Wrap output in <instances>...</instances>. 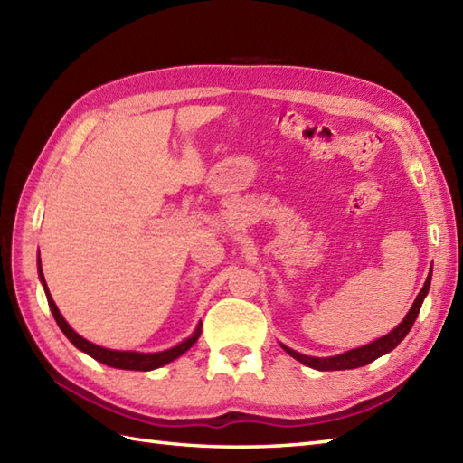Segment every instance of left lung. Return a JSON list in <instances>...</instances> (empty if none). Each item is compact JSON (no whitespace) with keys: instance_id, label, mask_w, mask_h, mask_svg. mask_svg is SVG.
<instances>
[{"instance_id":"8db88e82","label":"left lung","mask_w":463,"mask_h":463,"mask_svg":"<svg viewBox=\"0 0 463 463\" xmlns=\"http://www.w3.org/2000/svg\"><path fill=\"white\" fill-rule=\"evenodd\" d=\"M430 280H431V272L428 274V279L424 282V288L420 290L414 304H411L410 312L406 314V318L402 320L398 326L392 330L390 334H386V336L373 340V342L366 344V346L354 348V350H348V352H344V354H338V356H330V358H314V356H307V354H300L297 350H290L287 346H282V348L287 350L294 360L307 364V366H310L314 370H320V372L352 370V368L366 366V364H370V362H373L376 358L383 356V354H388V352L394 350L398 344L406 338V334L410 332V328L414 326V322H416L418 314H420V308H421V302H424L426 294L430 290Z\"/></svg>"}]
</instances>
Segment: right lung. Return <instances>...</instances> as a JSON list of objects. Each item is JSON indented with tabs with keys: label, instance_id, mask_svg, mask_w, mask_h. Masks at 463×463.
Masks as SVG:
<instances>
[{
	"label": "right lung",
	"instance_id": "1",
	"mask_svg": "<svg viewBox=\"0 0 463 463\" xmlns=\"http://www.w3.org/2000/svg\"><path fill=\"white\" fill-rule=\"evenodd\" d=\"M37 270H39V280H42L43 288H45V297H47V304L49 308L53 312V318L57 322V326L61 328V332L69 338V342L73 344L75 348H80L81 352L90 354L91 358H95L97 362L107 364V366L111 368H121V370H155V368H161L165 364H169L173 360H176L179 356L189 350L193 344L199 340L201 336V326L203 324L199 322V326L193 332V336H189L186 340H183L181 344H176V346L169 348V350H163V352H155V354H143V352H123V350H109V348H103V346H97V344L85 340L83 336H80L71 326H69L67 320L61 317V312L55 307V302L52 298V294L47 290V284L43 279V270H42V260H37Z\"/></svg>",
	"mask_w": 463,
	"mask_h": 463
}]
</instances>
